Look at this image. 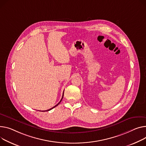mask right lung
I'll use <instances>...</instances> for the list:
<instances>
[{
  "label": "right lung",
  "mask_w": 146,
  "mask_h": 146,
  "mask_svg": "<svg viewBox=\"0 0 146 146\" xmlns=\"http://www.w3.org/2000/svg\"><path fill=\"white\" fill-rule=\"evenodd\" d=\"M63 94H64V93H63V96H62V99H61V100H60V102H59V103H57V104H56V106H54V107H53V108H51V109H48V110H44V111H49V110H52V109H53V108H55V107H56V106H58V105H59V103H60V102H61V101H62V99H63Z\"/></svg>",
  "instance_id": "obj_1"
}]
</instances>
